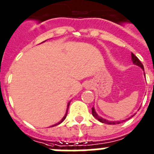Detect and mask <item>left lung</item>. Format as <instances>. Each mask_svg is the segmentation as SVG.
<instances>
[{"instance_id":"1","label":"left lung","mask_w":154,"mask_h":154,"mask_svg":"<svg viewBox=\"0 0 154 154\" xmlns=\"http://www.w3.org/2000/svg\"><path fill=\"white\" fill-rule=\"evenodd\" d=\"M131 60H132V62H133V63H134V64H135V65L138 66V67H140V68H142V69H143V71H144V67H143V63H141L140 60H139L138 59V57H137L136 56L134 55V54H133V53H131ZM92 115L94 116V117L96 118V119H97V120H99V121L101 122V123H103V124H120V122L125 121V120H129V119H130V118H131L132 116H134L135 115V114H134V115H133V116H131L130 118H128V119H127V120H122V121H109V120H105V119H103V118L101 117V116H100L97 115V112H96V111H95L94 108L93 107L92 108Z\"/></svg>"}]
</instances>
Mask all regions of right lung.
<instances>
[{"label":"right lung","instance_id":"add662e5","mask_svg":"<svg viewBox=\"0 0 154 154\" xmlns=\"http://www.w3.org/2000/svg\"><path fill=\"white\" fill-rule=\"evenodd\" d=\"M70 102H71V101H69V102H68V108H67V110H66V113H65V115H64V116H63V117L62 118V119H61V120H60V122H58V123H57V124H54V125H53V126H52V127H54V126H57V125H58V124H61L62 122H63V120H65L66 116H67V114H68V108H69Z\"/></svg>","mask_w":154,"mask_h":154}]
</instances>
